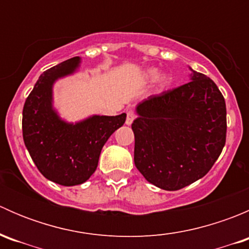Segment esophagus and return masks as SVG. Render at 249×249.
I'll use <instances>...</instances> for the list:
<instances>
[{
	"label": "esophagus",
	"instance_id": "esophagus-1",
	"mask_svg": "<svg viewBox=\"0 0 249 249\" xmlns=\"http://www.w3.org/2000/svg\"><path fill=\"white\" fill-rule=\"evenodd\" d=\"M135 118H136V114H135L132 110H129V112H127V114H126V122H125V123H126V125H131Z\"/></svg>",
	"mask_w": 249,
	"mask_h": 249
}]
</instances>
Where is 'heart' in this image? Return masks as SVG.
Instances as JSON below:
<instances>
[{"label":"heart","instance_id":"1","mask_svg":"<svg viewBox=\"0 0 249 249\" xmlns=\"http://www.w3.org/2000/svg\"><path fill=\"white\" fill-rule=\"evenodd\" d=\"M158 71L157 70H154V69H152V70H148L147 72H145V79H148V80H155L158 78ZM160 83H161L162 85L164 84H166L167 83V78L166 77H161L160 78Z\"/></svg>","mask_w":249,"mask_h":249}]
</instances>
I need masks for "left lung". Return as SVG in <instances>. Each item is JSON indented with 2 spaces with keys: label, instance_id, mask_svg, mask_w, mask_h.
Segmentation results:
<instances>
[{
  "label": "left lung",
  "instance_id": "1",
  "mask_svg": "<svg viewBox=\"0 0 249 249\" xmlns=\"http://www.w3.org/2000/svg\"><path fill=\"white\" fill-rule=\"evenodd\" d=\"M136 112L131 125L135 165L164 190L182 189L202 178L225 145V100L215 83L196 71L187 84L141 102Z\"/></svg>",
  "mask_w": 249,
  "mask_h": 249
}]
</instances>
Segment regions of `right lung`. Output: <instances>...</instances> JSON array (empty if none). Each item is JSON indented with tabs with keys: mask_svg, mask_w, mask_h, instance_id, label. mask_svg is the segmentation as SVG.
<instances>
[{
	"mask_svg": "<svg viewBox=\"0 0 249 249\" xmlns=\"http://www.w3.org/2000/svg\"><path fill=\"white\" fill-rule=\"evenodd\" d=\"M78 56L66 60L41 74L22 109V137L39 172L65 187L84 183L95 172L102 147L123 126L126 114L92 115L76 124L60 119L53 109V84L73 73Z\"/></svg>",
	"mask_w": 249,
	"mask_h": 249,
	"instance_id": "1",
	"label": "right lung"
}]
</instances>
